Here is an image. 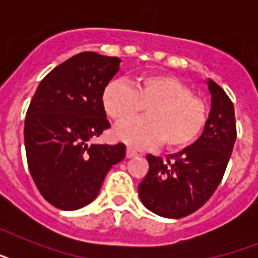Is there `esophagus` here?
I'll list each match as a JSON object with an SVG mask.
<instances>
[{
  "label": "esophagus",
  "mask_w": 258,
  "mask_h": 258,
  "mask_svg": "<svg viewBox=\"0 0 258 258\" xmlns=\"http://www.w3.org/2000/svg\"><path fill=\"white\" fill-rule=\"evenodd\" d=\"M137 155H138L137 150H134L133 147H127V158L137 157Z\"/></svg>",
  "instance_id": "obj_1"
}]
</instances>
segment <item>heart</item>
Returning a JSON list of instances; mask_svg holds the SVG:
<instances>
[{"label":"heart","mask_w":258,"mask_h":258,"mask_svg":"<svg viewBox=\"0 0 258 258\" xmlns=\"http://www.w3.org/2000/svg\"><path fill=\"white\" fill-rule=\"evenodd\" d=\"M103 107L116 123L133 120L147 108L149 117L117 127L119 139L146 149L163 142L169 150H182L198 139L208 123V105L187 84L169 75H145L135 86L113 80L103 91Z\"/></svg>","instance_id":"b5f03b06"}]
</instances>
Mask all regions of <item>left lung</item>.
Here are the masks:
<instances>
[{
    "mask_svg": "<svg viewBox=\"0 0 258 258\" xmlns=\"http://www.w3.org/2000/svg\"><path fill=\"white\" fill-rule=\"evenodd\" d=\"M212 109L202 135L180 153L147 155L149 172L139 184L142 204L158 216L182 218L202 208L222 180L237 138L232 100L217 83L208 82Z\"/></svg>",
    "mask_w": 258,
    "mask_h": 258,
    "instance_id": "obj_1",
    "label": "left lung"
}]
</instances>
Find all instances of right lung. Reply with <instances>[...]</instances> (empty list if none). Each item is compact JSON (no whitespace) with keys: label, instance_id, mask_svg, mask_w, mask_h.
Listing matches in <instances>:
<instances>
[{"label":"right lung","instance_id":"add662e5","mask_svg":"<svg viewBox=\"0 0 258 258\" xmlns=\"http://www.w3.org/2000/svg\"><path fill=\"white\" fill-rule=\"evenodd\" d=\"M120 58L83 52L50 71L26 111L24 141L38 191L54 208L76 210L92 202L125 146L89 145L111 127L103 91Z\"/></svg>","mask_w":258,"mask_h":258}]
</instances>
